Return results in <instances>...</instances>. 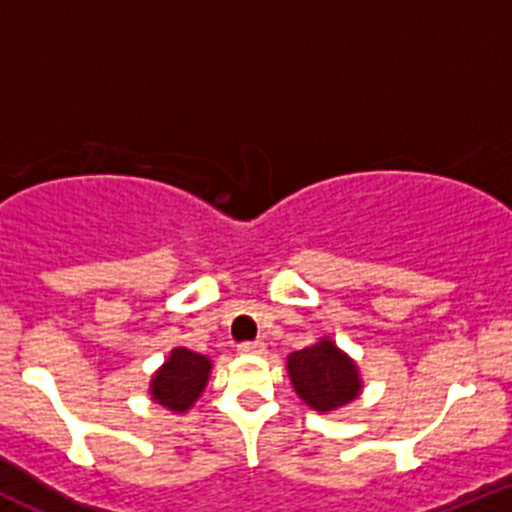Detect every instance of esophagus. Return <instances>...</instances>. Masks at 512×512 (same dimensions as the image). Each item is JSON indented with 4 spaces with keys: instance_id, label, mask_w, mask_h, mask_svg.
Listing matches in <instances>:
<instances>
[{
    "instance_id": "obj_1",
    "label": "esophagus",
    "mask_w": 512,
    "mask_h": 512,
    "mask_svg": "<svg viewBox=\"0 0 512 512\" xmlns=\"http://www.w3.org/2000/svg\"><path fill=\"white\" fill-rule=\"evenodd\" d=\"M237 350L242 352V355H262L265 352V342L262 340H245L237 345Z\"/></svg>"
}]
</instances>
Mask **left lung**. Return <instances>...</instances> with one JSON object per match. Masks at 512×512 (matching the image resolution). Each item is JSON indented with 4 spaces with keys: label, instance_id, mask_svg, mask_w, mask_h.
I'll return each mask as SVG.
<instances>
[{
    "label": "left lung",
    "instance_id": "1",
    "mask_svg": "<svg viewBox=\"0 0 512 512\" xmlns=\"http://www.w3.org/2000/svg\"><path fill=\"white\" fill-rule=\"evenodd\" d=\"M287 370L297 395L317 413L342 408L360 393L355 362L337 350L332 340H320L317 345L292 352L287 357Z\"/></svg>",
    "mask_w": 512,
    "mask_h": 512
}]
</instances>
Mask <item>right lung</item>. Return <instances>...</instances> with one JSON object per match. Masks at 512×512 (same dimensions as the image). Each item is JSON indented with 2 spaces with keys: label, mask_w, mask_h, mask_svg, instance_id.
Here are the masks:
<instances>
[{
  "label": "right lung",
  "mask_w": 512,
  "mask_h": 512,
  "mask_svg": "<svg viewBox=\"0 0 512 512\" xmlns=\"http://www.w3.org/2000/svg\"><path fill=\"white\" fill-rule=\"evenodd\" d=\"M207 375H210V360L205 355L177 347L162 370L152 377V398L165 408L185 413L205 390Z\"/></svg>",
  "instance_id": "right-lung-1"
}]
</instances>
